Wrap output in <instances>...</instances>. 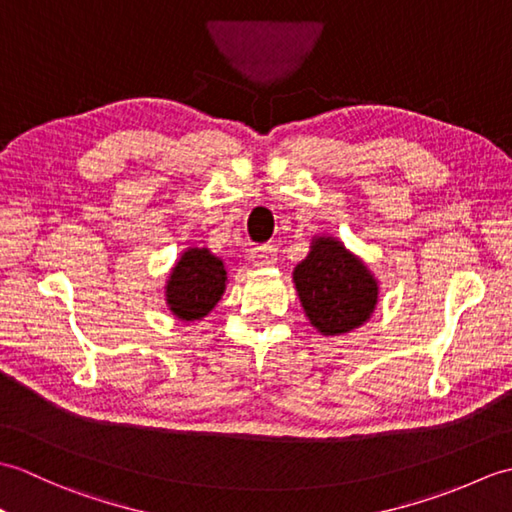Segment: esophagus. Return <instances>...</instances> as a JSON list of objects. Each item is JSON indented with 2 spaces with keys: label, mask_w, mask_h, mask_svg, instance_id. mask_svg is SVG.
<instances>
[{
  "label": "esophagus",
  "mask_w": 512,
  "mask_h": 512,
  "mask_svg": "<svg viewBox=\"0 0 512 512\" xmlns=\"http://www.w3.org/2000/svg\"><path fill=\"white\" fill-rule=\"evenodd\" d=\"M250 262L255 266H273L277 264V248L273 244H262L250 250Z\"/></svg>",
  "instance_id": "34e87169"
}]
</instances>
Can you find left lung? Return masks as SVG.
Segmentation results:
<instances>
[{
    "label": "left lung",
    "instance_id": "8db88e82",
    "mask_svg": "<svg viewBox=\"0 0 512 512\" xmlns=\"http://www.w3.org/2000/svg\"><path fill=\"white\" fill-rule=\"evenodd\" d=\"M292 279L306 317L325 336L361 328L376 308V279L332 237L314 239L310 255L295 268Z\"/></svg>",
    "mask_w": 512,
    "mask_h": 512
}]
</instances>
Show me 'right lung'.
Here are the masks:
<instances>
[{
	"instance_id": "obj_1",
	"label": "right lung",
	"mask_w": 512,
	"mask_h": 512,
	"mask_svg": "<svg viewBox=\"0 0 512 512\" xmlns=\"http://www.w3.org/2000/svg\"><path fill=\"white\" fill-rule=\"evenodd\" d=\"M226 288V270L209 248L184 250L167 281L169 310L182 321H195L209 314Z\"/></svg>"
}]
</instances>
